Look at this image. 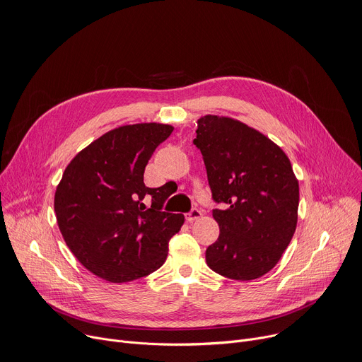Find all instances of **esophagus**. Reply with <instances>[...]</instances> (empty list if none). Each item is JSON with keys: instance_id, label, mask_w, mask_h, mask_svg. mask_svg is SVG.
<instances>
[{"instance_id": "obj_1", "label": "esophagus", "mask_w": 362, "mask_h": 362, "mask_svg": "<svg viewBox=\"0 0 362 362\" xmlns=\"http://www.w3.org/2000/svg\"><path fill=\"white\" fill-rule=\"evenodd\" d=\"M201 216H202V212H201V209H198V208H192V209L185 215V218H186L187 222H193V221H196V219H199Z\"/></svg>"}]
</instances>
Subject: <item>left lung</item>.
<instances>
[{
	"label": "left lung",
	"mask_w": 362,
	"mask_h": 362,
	"mask_svg": "<svg viewBox=\"0 0 362 362\" xmlns=\"http://www.w3.org/2000/svg\"><path fill=\"white\" fill-rule=\"evenodd\" d=\"M193 144L202 153L219 225L206 264L233 280H254L281 258L298 223L299 183L284 151L245 124L216 115L198 119Z\"/></svg>",
	"instance_id": "left-lung-1"
}]
</instances>
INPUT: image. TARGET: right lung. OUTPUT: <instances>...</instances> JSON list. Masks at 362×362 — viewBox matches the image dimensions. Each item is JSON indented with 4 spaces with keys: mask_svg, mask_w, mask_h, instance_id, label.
Instances as JSON below:
<instances>
[{
    "mask_svg": "<svg viewBox=\"0 0 362 362\" xmlns=\"http://www.w3.org/2000/svg\"><path fill=\"white\" fill-rule=\"evenodd\" d=\"M173 127L115 128L82 150L64 170L54 212L64 243L81 264L112 283L146 277L168 258L182 214L164 212L169 194L144 185V170ZM150 199L147 209L144 201Z\"/></svg>",
    "mask_w": 362,
    "mask_h": 362,
    "instance_id": "add662e5",
    "label": "right lung"
}]
</instances>
